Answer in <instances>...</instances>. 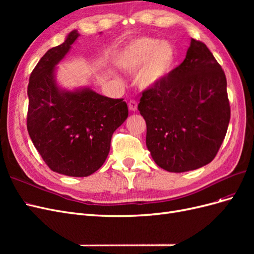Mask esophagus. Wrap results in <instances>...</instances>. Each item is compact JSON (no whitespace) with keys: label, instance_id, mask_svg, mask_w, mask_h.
Listing matches in <instances>:
<instances>
[{"label":"esophagus","instance_id":"esophagus-1","mask_svg":"<svg viewBox=\"0 0 254 254\" xmlns=\"http://www.w3.org/2000/svg\"><path fill=\"white\" fill-rule=\"evenodd\" d=\"M128 108H129V110L135 111L137 109V103H136V101H134V99H130L129 103H128Z\"/></svg>","mask_w":254,"mask_h":254}]
</instances>
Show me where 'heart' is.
Instances as JSON below:
<instances>
[{"mask_svg": "<svg viewBox=\"0 0 254 254\" xmlns=\"http://www.w3.org/2000/svg\"><path fill=\"white\" fill-rule=\"evenodd\" d=\"M177 51L174 44L158 38L142 37L127 44L118 57V64L128 71H135L137 83L142 88H152L162 82L176 63Z\"/></svg>", "mask_w": 254, "mask_h": 254, "instance_id": "1", "label": "heart"}]
</instances>
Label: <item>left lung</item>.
<instances>
[{"label":"left lung","instance_id":"left-lung-1","mask_svg":"<svg viewBox=\"0 0 254 254\" xmlns=\"http://www.w3.org/2000/svg\"><path fill=\"white\" fill-rule=\"evenodd\" d=\"M146 122V146L158 166L171 173L209 164L224 142L230 104L224 70L206 45L190 40L183 63L137 106Z\"/></svg>","mask_w":254,"mask_h":254}]
</instances>
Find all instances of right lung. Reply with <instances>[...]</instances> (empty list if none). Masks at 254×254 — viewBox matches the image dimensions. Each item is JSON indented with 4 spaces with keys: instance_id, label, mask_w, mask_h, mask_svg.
Returning <instances> with one entry per match:
<instances>
[{
    "instance_id": "right-lung-1",
    "label": "right lung",
    "mask_w": 254,
    "mask_h": 254,
    "mask_svg": "<svg viewBox=\"0 0 254 254\" xmlns=\"http://www.w3.org/2000/svg\"><path fill=\"white\" fill-rule=\"evenodd\" d=\"M79 37L77 30L44 54L27 87V130L36 149L53 172L71 177L95 173L108 156L113 132L128 117L124 99L91 89L61 90L55 66Z\"/></svg>"
}]
</instances>
